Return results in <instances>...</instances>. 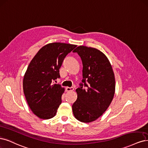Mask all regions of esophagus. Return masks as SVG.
Masks as SVG:
<instances>
[{"instance_id": "1", "label": "esophagus", "mask_w": 148, "mask_h": 148, "mask_svg": "<svg viewBox=\"0 0 148 148\" xmlns=\"http://www.w3.org/2000/svg\"><path fill=\"white\" fill-rule=\"evenodd\" d=\"M74 90V88L73 87H67L66 88V90L67 91H73Z\"/></svg>"}]
</instances>
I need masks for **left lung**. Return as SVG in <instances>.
I'll list each match as a JSON object with an SVG mask.
<instances>
[{"label": "left lung", "mask_w": 148, "mask_h": 148, "mask_svg": "<svg viewBox=\"0 0 148 148\" xmlns=\"http://www.w3.org/2000/svg\"><path fill=\"white\" fill-rule=\"evenodd\" d=\"M77 53L83 63L82 83L76 91L78 98L72 105L76 119L90 123L108 108L115 92L113 69L106 56L97 49L79 46Z\"/></svg>", "instance_id": "obj_1"}]
</instances>
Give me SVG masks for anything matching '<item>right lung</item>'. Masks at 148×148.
Wrapping results in <instances>:
<instances>
[{
    "label": "right lung",
    "mask_w": 148,
    "mask_h": 148,
    "mask_svg": "<svg viewBox=\"0 0 148 148\" xmlns=\"http://www.w3.org/2000/svg\"><path fill=\"white\" fill-rule=\"evenodd\" d=\"M76 45L52 43L40 49L30 62L23 79V90L30 110L40 119L52 118L62 102L64 88L53 83L59 69Z\"/></svg>",
    "instance_id": "add662e5"
}]
</instances>
